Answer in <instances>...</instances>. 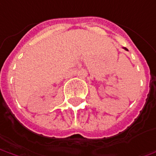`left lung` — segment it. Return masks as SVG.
I'll list each match as a JSON object with an SVG mask.
<instances>
[{
    "instance_id": "obj_1",
    "label": "left lung",
    "mask_w": 156,
    "mask_h": 156,
    "mask_svg": "<svg viewBox=\"0 0 156 156\" xmlns=\"http://www.w3.org/2000/svg\"><path fill=\"white\" fill-rule=\"evenodd\" d=\"M123 48H124V50H125V51H128V49H126L125 47H123Z\"/></svg>"
}]
</instances>
